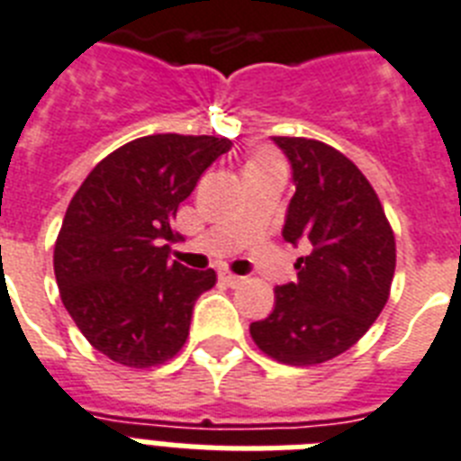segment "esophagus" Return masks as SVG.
<instances>
[{
    "label": "esophagus",
    "mask_w": 461,
    "mask_h": 461,
    "mask_svg": "<svg viewBox=\"0 0 461 461\" xmlns=\"http://www.w3.org/2000/svg\"><path fill=\"white\" fill-rule=\"evenodd\" d=\"M220 281H222V284H227V285H231V288H234V285L241 284L243 276H239V274L230 272V269H220Z\"/></svg>",
    "instance_id": "1"
}]
</instances>
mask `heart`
I'll use <instances>...</instances> for the list:
<instances>
[{"instance_id":"heart-1","label":"heart","mask_w":461,"mask_h":461,"mask_svg":"<svg viewBox=\"0 0 461 461\" xmlns=\"http://www.w3.org/2000/svg\"><path fill=\"white\" fill-rule=\"evenodd\" d=\"M274 161H278V158L274 157L272 152H258L249 166H265V164H274Z\"/></svg>"}]
</instances>
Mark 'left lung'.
<instances>
[{"label":"left lung","instance_id":"left-lung-1","mask_svg":"<svg viewBox=\"0 0 461 461\" xmlns=\"http://www.w3.org/2000/svg\"><path fill=\"white\" fill-rule=\"evenodd\" d=\"M293 166L284 239L309 243L295 284L274 288V312L250 338L274 361L316 366L354 347L389 300L396 239L368 177L312 138H274Z\"/></svg>","mask_w":461,"mask_h":461}]
</instances>
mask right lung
Here are the masks:
<instances>
[{
  "label": "right lung",
  "mask_w": 461,
  "mask_h": 461,
  "mask_svg": "<svg viewBox=\"0 0 461 461\" xmlns=\"http://www.w3.org/2000/svg\"><path fill=\"white\" fill-rule=\"evenodd\" d=\"M231 147L215 135L157 133L107 154L69 201L53 249L60 300L110 361L152 368L183 349L212 269L168 260L177 206Z\"/></svg>",
  "instance_id": "1"
}]
</instances>
